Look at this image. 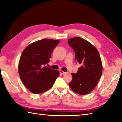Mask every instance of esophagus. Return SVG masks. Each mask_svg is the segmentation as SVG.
I'll return each mask as SVG.
<instances>
[{
    "mask_svg": "<svg viewBox=\"0 0 122 122\" xmlns=\"http://www.w3.org/2000/svg\"><path fill=\"white\" fill-rule=\"evenodd\" d=\"M60 73L61 74H66L67 73H66V72L63 71H61V70H60Z\"/></svg>",
    "mask_w": 122,
    "mask_h": 122,
    "instance_id": "34e87169",
    "label": "esophagus"
}]
</instances>
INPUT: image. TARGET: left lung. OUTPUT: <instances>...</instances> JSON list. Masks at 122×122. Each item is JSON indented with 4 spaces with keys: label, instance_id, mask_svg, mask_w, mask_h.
Returning a JSON list of instances; mask_svg holds the SVG:
<instances>
[{
    "label": "left lung",
    "instance_id": "8db88e82",
    "mask_svg": "<svg viewBox=\"0 0 122 122\" xmlns=\"http://www.w3.org/2000/svg\"><path fill=\"white\" fill-rule=\"evenodd\" d=\"M68 43L75 52V60L81 67L76 74L72 73L69 82L71 90L84 95L96 87L102 74V64L100 54L95 47L80 37L69 39Z\"/></svg>",
    "mask_w": 122,
    "mask_h": 122
}]
</instances>
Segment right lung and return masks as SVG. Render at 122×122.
Masks as SVG:
<instances>
[{
	"instance_id": "obj_1",
	"label": "right lung",
	"mask_w": 122,
	"mask_h": 122,
	"mask_svg": "<svg viewBox=\"0 0 122 122\" xmlns=\"http://www.w3.org/2000/svg\"><path fill=\"white\" fill-rule=\"evenodd\" d=\"M59 40L44 39L26 47L20 56L18 71L22 83L30 92L42 93L49 89L59 76L57 70L47 67Z\"/></svg>"
}]
</instances>
